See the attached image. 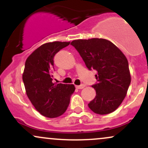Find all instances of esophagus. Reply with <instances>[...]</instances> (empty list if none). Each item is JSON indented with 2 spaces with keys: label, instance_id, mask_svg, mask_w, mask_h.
Masks as SVG:
<instances>
[{
  "label": "esophagus",
  "instance_id": "1",
  "mask_svg": "<svg viewBox=\"0 0 148 148\" xmlns=\"http://www.w3.org/2000/svg\"><path fill=\"white\" fill-rule=\"evenodd\" d=\"M85 85L84 84H81L80 85V86H76V88H77V89H83V88H85Z\"/></svg>",
  "mask_w": 148,
  "mask_h": 148
}]
</instances>
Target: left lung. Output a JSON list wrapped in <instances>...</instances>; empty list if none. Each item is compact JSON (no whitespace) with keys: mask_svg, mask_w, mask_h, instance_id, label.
Listing matches in <instances>:
<instances>
[{"mask_svg":"<svg viewBox=\"0 0 148 148\" xmlns=\"http://www.w3.org/2000/svg\"><path fill=\"white\" fill-rule=\"evenodd\" d=\"M71 45L79 53L88 69L97 72V83L92 86L96 96L88 107L99 115L115 111L125 99L131 83L127 58L105 39L74 40Z\"/></svg>","mask_w":148,"mask_h":148,"instance_id":"left-lung-1","label":"left lung"}]
</instances>
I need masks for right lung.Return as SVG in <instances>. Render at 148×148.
<instances>
[{
	"label": "right lung",
	"instance_id": "right-lung-1",
	"mask_svg": "<svg viewBox=\"0 0 148 148\" xmlns=\"http://www.w3.org/2000/svg\"><path fill=\"white\" fill-rule=\"evenodd\" d=\"M69 43L53 42L44 44L25 61L23 81L27 96L35 109L47 118H57L63 114L75 90L72 84L52 82L54 56Z\"/></svg>",
	"mask_w": 148,
	"mask_h": 148
}]
</instances>
